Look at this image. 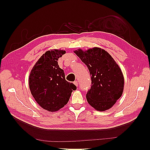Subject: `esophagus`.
<instances>
[{"instance_id":"esophagus-1","label":"esophagus","mask_w":150,"mask_h":150,"mask_svg":"<svg viewBox=\"0 0 150 150\" xmlns=\"http://www.w3.org/2000/svg\"><path fill=\"white\" fill-rule=\"evenodd\" d=\"M74 84L76 86H78V82L77 81H75L74 82Z\"/></svg>"}]
</instances>
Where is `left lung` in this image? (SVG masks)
Masks as SVG:
<instances>
[{"label":"left lung","mask_w":150,"mask_h":150,"mask_svg":"<svg viewBox=\"0 0 150 150\" xmlns=\"http://www.w3.org/2000/svg\"><path fill=\"white\" fill-rule=\"evenodd\" d=\"M87 66L91 79V88L86 94L88 103L95 110H109L122 96L124 77L118 64L104 49L95 47L74 51Z\"/></svg>","instance_id":"8db88e82"}]
</instances>
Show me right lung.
<instances>
[{"label": "right lung", "mask_w": 150, "mask_h": 150, "mask_svg": "<svg viewBox=\"0 0 150 150\" xmlns=\"http://www.w3.org/2000/svg\"><path fill=\"white\" fill-rule=\"evenodd\" d=\"M64 50L46 51L36 62L29 78L30 93L39 105L47 111L59 110L69 101L76 86L65 79L64 71L58 65V59Z\"/></svg>", "instance_id": "add662e5"}]
</instances>
